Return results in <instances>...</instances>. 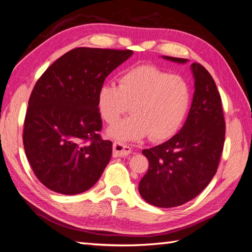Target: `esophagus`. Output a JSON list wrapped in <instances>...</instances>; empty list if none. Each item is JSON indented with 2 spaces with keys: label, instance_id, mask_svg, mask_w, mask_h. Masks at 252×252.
Returning a JSON list of instances; mask_svg holds the SVG:
<instances>
[{
  "label": "esophagus",
  "instance_id": "obj_1",
  "mask_svg": "<svg viewBox=\"0 0 252 252\" xmlns=\"http://www.w3.org/2000/svg\"><path fill=\"white\" fill-rule=\"evenodd\" d=\"M130 148L120 142L113 143V158H124V156L130 154Z\"/></svg>",
  "mask_w": 252,
  "mask_h": 252
}]
</instances>
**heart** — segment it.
Here are the masks:
<instances>
[{"instance_id": "obj_1", "label": "heart", "mask_w": 252, "mask_h": 252, "mask_svg": "<svg viewBox=\"0 0 252 252\" xmlns=\"http://www.w3.org/2000/svg\"><path fill=\"white\" fill-rule=\"evenodd\" d=\"M98 109L102 119L113 124L129 111L133 113L111 127L109 136L133 141L150 135L166 140L180 129L191 104L189 82L154 64L133 66L120 77L119 86L107 83L98 91Z\"/></svg>"}]
</instances>
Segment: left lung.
<instances>
[{
  "instance_id": "left-lung-1",
  "label": "left lung",
  "mask_w": 252,
  "mask_h": 252,
  "mask_svg": "<svg viewBox=\"0 0 252 252\" xmlns=\"http://www.w3.org/2000/svg\"><path fill=\"white\" fill-rule=\"evenodd\" d=\"M173 63L188 59L164 56ZM195 92L186 124L168 141L143 150L149 169L139 183L141 197L171 208L196 197L216 175L225 139V121L216 83L202 64L191 65Z\"/></svg>"
}]
</instances>
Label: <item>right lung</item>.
I'll list each match as a JSON object with an SVG mask.
<instances>
[{"label": "right lung", "instance_id": "add662e5", "mask_svg": "<svg viewBox=\"0 0 252 252\" xmlns=\"http://www.w3.org/2000/svg\"><path fill=\"white\" fill-rule=\"evenodd\" d=\"M133 54L126 49L77 47L48 66L28 102L24 147L36 178L47 189L80 194L101 177L112 155L103 140L98 91Z\"/></svg>", "mask_w": 252, "mask_h": 252}]
</instances>
